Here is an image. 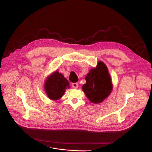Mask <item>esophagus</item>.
I'll return each instance as SVG.
<instances>
[{
  "label": "esophagus",
  "mask_w": 152,
  "mask_h": 152,
  "mask_svg": "<svg viewBox=\"0 0 152 152\" xmlns=\"http://www.w3.org/2000/svg\"><path fill=\"white\" fill-rule=\"evenodd\" d=\"M72 86L74 88H77L78 87V84H77V83H72Z\"/></svg>",
  "instance_id": "esophagus-1"
}]
</instances>
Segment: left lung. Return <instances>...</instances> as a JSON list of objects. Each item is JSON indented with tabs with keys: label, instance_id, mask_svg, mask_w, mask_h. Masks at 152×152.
Returning a JSON list of instances; mask_svg holds the SVG:
<instances>
[{
	"label": "left lung",
	"instance_id": "1",
	"mask_svg": "<svg viewBox=\"0 0 152 152\" xmlns=\"http://www.w3.org/2000/svg\"><path fill=\"white\" fill-rule=\"evenodd\" d=\"M85 80L83 89L86 96L93 103H100L110 94L112 84L106 65L99 62L96 68L91 69Z\"/></svg>",
	"mask_w": 152,
	"mask_h": 152
}]
</instances>
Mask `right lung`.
Segmentation results:
<instances>
[{
  "instance_id": "right-lung-1",
  "label": "right lung",
  "mask_w": 152,
  "mask_h": 152,
  "mask_svg": "<svg viewBox=\"0 0 152 152\" xmlns=\"http://www.w3.org/2000/svg\"><path fill=\"white\" fill-rule=\"evenodd\" d=\"M69 87V81L62 74L56 71L46 81L45 88L50 99L57 100L63 96L65 91Z\"/></svg>"
}]
</instances>
